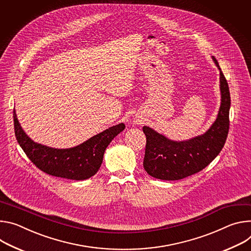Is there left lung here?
I'll return each instance as SVG.
<instances>
[{"instance_id": "8db88e82", "label": "left lung", "mask_w": 251, "mask_h": 251, "mask_svg": "<svg viewBox=\"0 0 251 251\" xmlns=\"http://www.w3.org/2000/svg\"><path fill=\"white\" fill-rule=\"evenodd\" d=\"M220 71L221 104L211 127L202 135L186 142H173L149 126L143 130L147 136L144 168L158 179L177 180L202 171L225 147L229 129L230 93L227 80Z\"/></svg>"}]
</instances>
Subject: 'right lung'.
Masks as SVG:
<instances>
[{
	"mask_svg": "<svg viewBox=\"0 0 251 251\" xmlns=\"http://www.w3.org/2000/svg\"><path fill=\"white\" fill-rule=\"evenodd\" d=\"M13 113L16 138L26 156L45 174L74 180L87 179L97 174L106 147L126 127L124 124H120L75 148L57 150L34 143L22 129L15 108Z\"/></svg>",
	"mask_w": 251,
	"mask_h": 251,
	"instance_id": "obj_1",
	"label": "right lung"
}]
</instances>
